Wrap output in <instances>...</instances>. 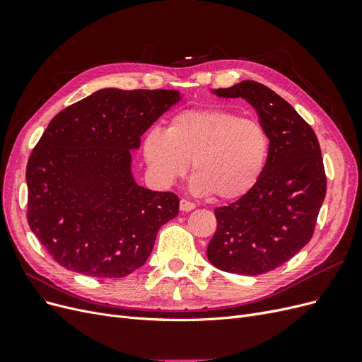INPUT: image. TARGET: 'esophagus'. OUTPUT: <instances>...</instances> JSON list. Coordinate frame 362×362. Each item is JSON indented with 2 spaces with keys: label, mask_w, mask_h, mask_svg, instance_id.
<instances>
[{
  "label": "esophagus",
  "mask_w": 362,
  "mask_h": 362,
  "mask_svg": "<svg viewBox=\"0 0 362 362\" xmlns=\"http://www.w3.org/2000/svg\"><path fill=\"white\" fill-rule=\"evenodd\" d=\"M196 208V204L194 202H190L187 199H181L180 201V210L181 211H192Z\"/></svg>",
  "instance_id": "esophagus-1"
}]
</instances>
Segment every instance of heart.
<instances>
[{
    "label": "heart",
    "instance_id": "heart-1",
    "mask_svg": "<svg viewBox=\"0 0 362 362\" xmlns=\"http://www.w3.org/2000/svg\"><path fill=\"white\" fill-rule=\"evenodd\" d=\"M144 157L161 185H170L192 168V189L216 199L243 198L259 181L270 154V137L259 120L223 108L185 110L166 131L151 129Z\"/></svg>",
    "mask_w": 362,
    "mask_h": 362
}]
</instances>
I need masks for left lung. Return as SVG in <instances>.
Instances as JSON below:
<instances>
[{"mask_svg":"<svg viewBox=\"0 0 362 362\" xmlns=\"http://www.w3.org/2000/svg\"><path fill=\"white\" fill-rule=\"evenodd\" d=\"M243 98L270 137L259 181L243 198L217 206V229L206 257L217 269L255 276L282 266L310 242L326 196L319 140L299 113L267 86L242 81L213 90Z\"/></svg>","mask_w":362,"mask_h":362,"instance_id":"8db88e82","label":"left lung"}]
</instances>
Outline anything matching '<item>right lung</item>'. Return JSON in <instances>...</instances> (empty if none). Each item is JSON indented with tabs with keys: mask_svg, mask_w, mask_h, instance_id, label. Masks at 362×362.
<instances>
[{
	"mask_svg": "<svg viewBox=\"0 0 362 362\" xmlns=\"http://www.w3.org/2000/svg\"><path fill=\"white\" fill-rule=\"evenodd\" d=\"M180 100L178 90L101 89L52 117L27 164V221L60 266L124 278L145 264L180 199L139 185L131 151Z\"/></svg>",
	"mask_w": 362,
	"mask_h": 362,
	"instance_id": "add662e5",
	"label": "right lung"
}]
</instances>
